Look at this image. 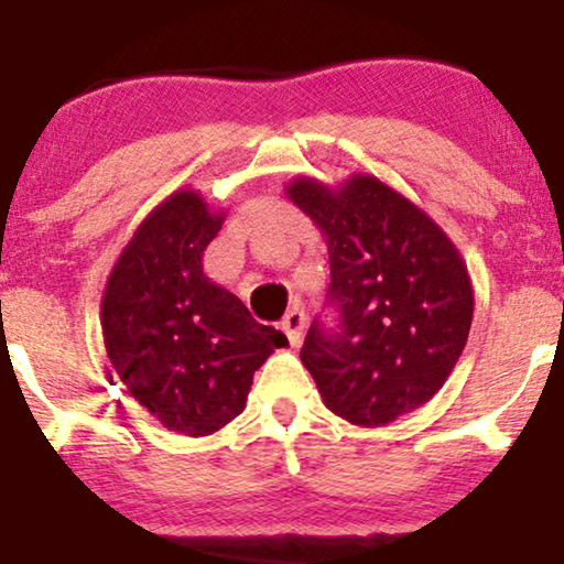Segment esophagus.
<instances>
[{
	"instance_id": "34e87169",
	"label": "esophagus",
	"mask_w": 564,
	"mask_h": 564,
	"mask_svg": "<svg viewBox=\"0 0 564 564\" xmlns=\"http://www.w3.org/2000/svg\"><path fill=\"white\" fill-rule=\"evenodd\" d=\"M281 329L286 333L291 345H302L304 329H306V314L302 310H291L281 322Z\"/></svg>"
}]
</instances>
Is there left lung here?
Wrapping results in <instances>:
<instances>
[{
  "instance_id": "obj_1",
  "label": "left lung",
  "mask_w": 564,
  "mask_h": 564,
  "mask_svg": "<svg viewBox=\"0 0 564 564\" xmlns=\"http://www.w3.org/2000/svg\"><path fill=\"white\" fill-rule=\"evenodd\" d=\"M286 195L322 231L337 327L312 322L302 364L322 402L360 427L394 423L444 387L467 345L475 294L446 231L373 175L296 177Z\"/></svg>"
}]
</instances>
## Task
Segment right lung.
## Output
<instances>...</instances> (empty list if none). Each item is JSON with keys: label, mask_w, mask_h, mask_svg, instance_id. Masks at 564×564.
I'll return each instance as SVG.
<instances>
[{"label": "right lung", "mask_w": 564, "mask_h": 564, "mask_svg": "<svg viewBox=\"0 0 564 564\" xmlns=\"http://www.w3.org/2000/svg\"><path fill=\"white\" fill-rule=\"evenodd\" d=\"M224 219L198 191L167 195L123 247L100 306L105 350L129 394L193 438L231 423L254 371L289 345L204 275L200 258Z\"/></svg>", "instance_id": "right-lung-1"}]
</instances>
